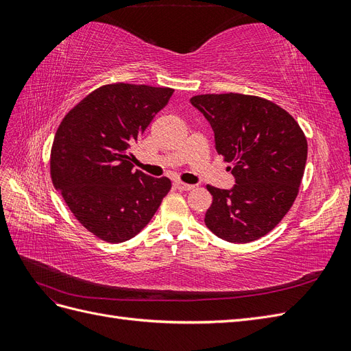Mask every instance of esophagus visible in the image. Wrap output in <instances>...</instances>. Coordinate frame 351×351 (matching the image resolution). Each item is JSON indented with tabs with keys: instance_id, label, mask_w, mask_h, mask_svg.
Masks as SVG:
<instances>
[{
	"instance_id": "esophagus-1",
	"label": "esophagus",
	"mask_w": 351,
	"mask_h": 351,
	"mask_svg": "<svg viewBox=\"0 0 351 351\" xmlns=\"http://www.w3.org/2000/svg\"><path fill=\"white\" fill-rule=\"evenodd\" d=\"M174 187H176L177 190H180V192H190V190L195 189V186L180 182V180H177V182H174Z\"/></svg>"
}]
</instances>
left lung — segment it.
Segmentation results:
<instances>
[{
  "label": "left lung",
  "mask_w": 351,
  "mask_h": 351,
  "mask_svg": "<svg viewBox=\"0 0 351 351\" xmlns=\"http://www.w3.org/2000/svg\"><path fill=\"white\" fill-rule=\"evenodd\" d=\"M190 102L209 121L217 152L236 177L231 190L206 186V227L230 243L263 237L299 195L307 158L303 130L280 105L254 95L208 93Z\"/></svg>",
  "instance_id": "1"
}]
</instances>
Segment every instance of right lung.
<instances>
[{
    "label": "right lung",
    "mask_w": 351,
    "mask_h": 351,
    "mask_svg": "<svg viewBox=\"0 0 351 351\" xmlns=\"http://www.w3.org/2000/svg\"><path fill=\"white\" fill-rule=\"evenodd\" d=\"M173 92L108 83L61 120L51 146L49 174L74 218L95 237L108 243L134 237L171 189L167 177L133 171L132 146Z\"/></svg>",
    "instance_id": "add662e5"
}]
</instances>
